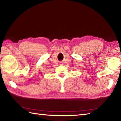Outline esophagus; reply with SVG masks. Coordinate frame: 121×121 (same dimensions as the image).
I'll return each instance as SVG.
<instances>
[{"label":"esophagus","instance_id":"34e87169","mask_svg":"<svg viewBox=\"0 0 121 121\" xmlns=\"http://www.w3.org/2000/svg\"><path fill=\"white\" fill-rule=\"evenodd\" d=\"M60 64L61 65H62L63 64V62H60Z\"/></svg>","mask_w":121,"mask_h":121}]
</instances>
